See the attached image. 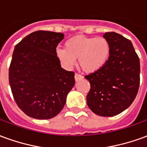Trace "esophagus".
Listing matches in <instances>:
<instances>
[{
  "label": "esophagus",
  "mask_w": 147,
  "mask_h": 147,
  "mask_svg": "<svg viewBox=\"0 0 147 147\" xmlns=\"http://www.w3.org/2000/svg\"><path fill=\"white\" fill-rule=\"evenodd\" d=\"M81 79H83V76H82L81 75L75 74V80H76V81H78V80H81Z\"/></svg>",
  "instance_id": "esophagus-1"
}]
</instances>
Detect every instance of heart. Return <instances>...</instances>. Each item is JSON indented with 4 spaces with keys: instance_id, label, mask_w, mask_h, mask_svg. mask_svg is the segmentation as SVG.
Returning <instances> with one entry per match:
<instances>
[{
    "instance_id": "heart-1",
    "label": "heart",
    "mask_w": 147,
    "mask_h": 147,
    "mask_svg": "<svg viewBox=\"0 0 147 147\" xmlns=\"http://www.w3.org/2000/svg\"><path fill=\"white\" fill-rule=\"evenodd\" d=\"M111 53L109 42L103 37L77 35L67 39L64 49H57L56 55L62 64L71 68L78 59L81 69L87 73L98 71L108 62Z\"/></svg>"
}]
</instances>
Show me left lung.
Listing matches in <instances>:
<instances>
[{
	"label": "left lung",
	"instance_id": "left-lung-1",
	"mask_svg": "<svg viewBox=\"0 0 147 147\" xmlns=\"http://www.w3.org/2000/svg\"><path fill=\"white\" fill-rule=\"evenodd\" d=\"M103 37L110 44V57L102 68L85 76L90 84L86 103L97 115L113 117L128 108L136 98L140 64L130 40L115 32H106Z\"/></svg>",
	"mask_w": 147,
	"mask_h": 147
}]
</instances>
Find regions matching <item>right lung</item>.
I'll list each match as a JSON object with an SVG mask.
<instances>
[{
	"label": "right lung",
	"mask_w": 147,
	"mask_h": 147,
	"mask_svg": "<svg viewBox=\"0 0 147 147\" xmlns=\"http://www.w3.org/2000/svg\"><path fill=\"white\" fill-rule=\"evenodd\" d=\"M64 35L34 31L15 46L9 84L19 108L29 117L39 120L56 117L75 85V73L62 68L56 55Z\"/></svg>",
	"instance_id": "right-lung-1"
}]
</instances>
